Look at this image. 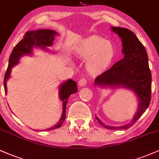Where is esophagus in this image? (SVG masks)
Returning <instances> with one entry per match:
<instances>
[{"mask_svg": "<svg viewBox=\"0 0 159 159\" xmlns=\"http://www.w3.org/2000/svg\"><path fill=\"white\" fill-rule=\"evenodd\" d=\"M87 79H85V78H81V79H80V81H78V85H79L80 87H84V86L87 84Z\"/></svg>", "mask_w": 159, "mask_h": 159, "instance_id": "obj_1", "label": "esophagus"}]
</instances>
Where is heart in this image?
Segmentation results:
<instances>
[{
	"label": "heart",
	"mask_w": 159,
	"mask_h": 159,
	"mask_svg": "<svg viewBox=\"0 0 159 159\" xmlns=\"http://www.w3.org/2000/svg\"><path fill=\"white\" fill-rule=\"evenodd\" d=\"M78 57L86 60L85 68L89 73H102L114 61L115 48L111 41L93 36L81 40L75 48Z\"/></svg>",
	"instance_id": "b5f03b06"
}]
</instances>
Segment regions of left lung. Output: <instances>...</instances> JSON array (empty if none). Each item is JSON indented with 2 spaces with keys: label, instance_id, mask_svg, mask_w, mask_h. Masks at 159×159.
Instances as JSON below:
<instances>
[{
  "label": "left lung",
  "instance_id": "8db88e82",
  "mask_svg": "<svg viewBox=\"0 0 159 159\" xmlns=\"http://www.w3.org/2000/svg\"><path fill=\"white\" fill-rule=\"evenodd\" d=\"M111 28L121 39L124 57L98 75L95 79L94 84L99 87H124L132 90L138 98V107L132 121L123 126L105 125L96 116V118L105 129H127L134 125L149 107L151 100L152 75L147 51L135 34L123 27H111Z\"/></svg>",
  "mask_w": 159,
  "mask_h": 159
}]
</instances>
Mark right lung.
I'll use <instances>...</instances> for the list:
<instances>
[{"label":"right lung","mask_w":159,"mask_h":159,"mask_svg":"<svg viewBox=\"0 0 159 159\" xmlns=\"http://www.w3.org/2000/svg\"><path fill=\"white\" fill-rule=\"evenodd\" d=\"M57 35H59L57 32L53 30H48V29L47 30L42 29V30H34V31L31 30V31H27L25 34L23 39L13 48L9 59L8 67H7L4 80H3L5 94L7 93V81L10 78L12 68L19 63L21 57L31 54L34 48H39L44 51H50L48 47L52 46L53 45V42ZM77 91V84L72 79L67 80L60 85L59 96L61 101L63 102V112H62L61 118L54 126L45 130H53L61 126L66 118V107L68 98L71 95L75 93Z\"/></svg>","instance_id":"obj_1"}]
</instances>
